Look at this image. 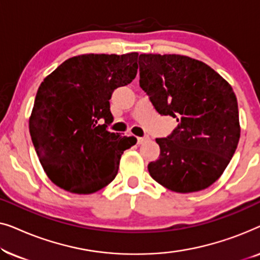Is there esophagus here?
<instances>
[{"mask_svg":"<svg viewBox=\"0 0 260 260\" xmlns=\"http://www.w3.org/2000/svg\"><path fill=\"white\" fill-rule=\"evenodd\" d=\"M149 140H150V137H149L148 135H145V136H143V137H138L137 138V143L138 144H144L145 142H148Z\"/></svg>","mask_w":260,"mask_h":260,"instance_id":"obj_1","label":"esophagus"}]
</instances>
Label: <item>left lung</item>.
Returning a JSON list of instances; mask_svg holds the SVG:
<instances>
[{"label":"left lung","mask_w":260,"mask_h":260,"mask_svg":"<svg viewBox=\"0 0 260 260\" xmlns=\"http://www.w3.org/2000/svg\"><path fill=\"white\" fill-rule=\"evenodd\" d=\"M140 86L156 111L179 122L156 138L158 159L148 165L156 182L193 193L221 176L240 137L238 102L231 85L205 62L179 54H141Z\"/></svg>","instance_id":"left-lung-1"}]
</instances>
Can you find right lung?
<instances>
[{
  "label": "right lung",
  "mask_w": 260,
  "mask_h": 260,
  "mask_svg": "<svg viewBox=\"0 0 260 260\" xmlns=\"http://www.w3.org/2000/svg\"><path fill=\"white\" fill-rule=\"evenodd\" d=\"M137 58L138 53L73 56L39 86L29 133L42 168L56 186L91 194L116 177L123 151L137 140L108 130L113 120L110 99L117 87L135 79Z\"/></svg>",
  "instance_id": "right-lung-1"
}]
</instances>
